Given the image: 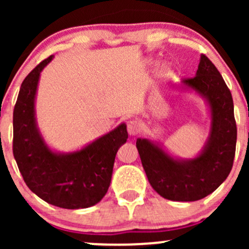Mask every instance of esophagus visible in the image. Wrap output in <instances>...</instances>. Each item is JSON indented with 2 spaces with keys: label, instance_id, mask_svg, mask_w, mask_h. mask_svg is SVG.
<instances>
[{
  "label": "esophagus",
  "instance_id": "1",
  "mask_svg": "<svg viewBox=\"0 0 249 249\" xmlns=\"http://www.w3.org/2000/svg\"><path fill=\"white\" fill-rule=\"evenodd\" d=\"M142 130V125L141 123L137 122V121H130L127 123V132L130 136H136V134H138L141 132Z\"/></svg>",
  "mask_w": 249,
  "mask_h": 249
}]
</instances>
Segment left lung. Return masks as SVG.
<instances>
[{"mask_svg": "<svg viewBox=\"0 0 249 249\" xmlns=\"http://www.w3.org/2000/svg\"><path fill=\"white\" fill-rule=\"evenodd\" d=\"M182 83L210 103L212 130L201 154L181 161L147 139L138 138L136 145L148 181L157 193L173 201H196L214 192L232 170L236 123L232 93L207 56L200 57L196 75Z\"/></svg>", "mask_w": 249, "mask_h": 249, "instance_id": "1", "label": "left lung"}]
</instances>
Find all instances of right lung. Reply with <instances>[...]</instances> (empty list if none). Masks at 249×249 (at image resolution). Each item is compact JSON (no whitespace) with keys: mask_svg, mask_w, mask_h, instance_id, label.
I'll use <instances>...</instances> for the list:
<instances>
[{"mask_svg":"<svg viewBox=\"0 0 249 249\" xmlns=\"http://www.w3.org/2000/svg\"><path fill=\"white\" fill-rule=\"evenodd\" d=\"M53 59L42 61L24 78L14 107L13 153L27 186L53 206L77 210L93 206L108 190L118 148L126 142L122 124L81 151L57 154L43 142L35 123L39 73Z\"/></svg>","mask_w":249,"mask_h":249,"instance_id":"obj_1","label":"right lung"}]
</instances>
